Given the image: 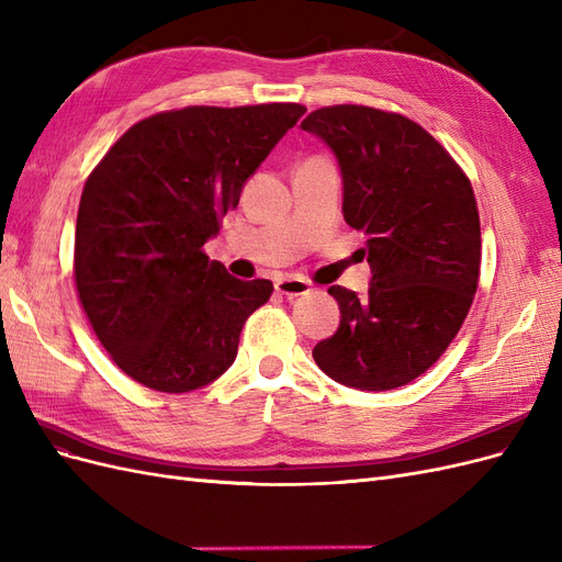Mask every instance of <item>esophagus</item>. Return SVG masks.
<instances>
[{"label":"esophagus","mask_w":562,"mask_h":562,"mask_svg":"<svg viewBox=\"0 0 562 562\" xmlns=\"http://www.w3.org/2000/svg\"><path fill=\"white\" fill-rule=\"evenodd\" d=\"M277 293L285 295V297H300V295H307L310 293V281L307 279H300V277H283L274 283Z\"/></svg>","instance_id":"34e87169"}]
</instances>
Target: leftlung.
Segmentation results:
<instances>
[{"instance_id": "1", "label": "left lung", "mask_w": 562, "mask_h": 562, "mask_svg": "<svg viewBox=\"0 0 562 562\" xmlns=\"http://www.w3.org/2000/svg\"><path fill=\"white\" fill-rule=\"evenodd\" d=\"M302 128L335 151L342 213L366 234L372 269L363 300L328 288L342 318L314 347V361L361 391L403 386L443 356L479 288L481 220L471 180L429 131L396 112L330 105Z\"/></svg>"}]
</instances>
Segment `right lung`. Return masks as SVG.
I'll return each mask as SVG.
<instances>
[{
  "label": "right lung",
  "mask_w": 562,
  "mask_h": 562,
  "mask_svg": "<svg viewBox=\"0 0 562 562\" xmlns=\"http://www.w3.org/2000/svg\"><path fill=\"white\" fill-rule=\"evenodd\" d=\"M304 112L297 103L157 112L87 178L75 285L100 345L131 380L182 394L234 363L246 318L274 285L234 279L203 244Z\"/></svg>",
  "instance_id": "right-lung-1"
}]
</instances>
